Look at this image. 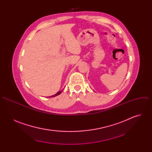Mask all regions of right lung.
Instances as JSON below:
<instances>
[{
  "label": "right lung",
  "instance_id": "add662e5",
  "mask_svg": "<svg viewBox=\"0 0 152 152\" xmlns=\"http://www.w3.org/2000/svg\"><path fill=\"white\" fill-rule=\"evenodd\" d=\"M62 90H61V91H59V92H58V93H57L56 94H55V95H53V96H50L49 97H55V96H58L59 94H60L62 93Z\"/></svg>",
  "mask_w": 152,
  "mask_h": 152
}]
</instances>
